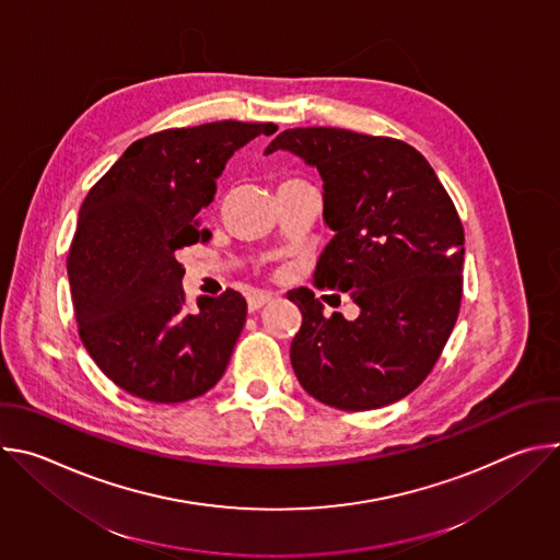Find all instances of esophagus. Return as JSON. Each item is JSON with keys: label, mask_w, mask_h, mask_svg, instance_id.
Masks as SVG:
<instances>
[{"label": "esophagus", "mask_w": 560, "mask_h": 560, "mask_svg": "<svg viewBox=\"0 0 560 560\" xmlns=\"http://www.w3.org/2000/svg\"><path fill=\"white\" fill-rule=\"evenodd\" d=\"M272 301V294L270 292H253L248 296V310L255 312V310H261L266 303Z\"/></svg>", "instance_id": "1"}]
</instances>
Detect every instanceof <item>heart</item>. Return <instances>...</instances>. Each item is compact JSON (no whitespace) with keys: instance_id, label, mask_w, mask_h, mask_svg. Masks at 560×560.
<instances>
[{"instance_id":"heart-1","label":"heart","mask_w":560,"mask_h":560,"mask_svg":"<svg viewBox=\"0 0 560 560\" xmlns=\"http://www.w3.org/2000/svg\"><path fill=\"white\" fill-rule=\"evenodd\" d=\"M288 182H292V179H288Z\"/></svg>"}]
</instances>
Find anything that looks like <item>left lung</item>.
Segmentation results:
<instances>
[{
	"label": "left lung",
	"instance_id": "1",
	"mask_svg": "<svg viewBox=\"0 0 560 560\" xmlns=\"http://www.w3.org/2000/svg\"><path fill=\"white\" fill-rule=\"evenodd\" d=\"M290 150L324 179V219L335 230L314 285L348 292L354 322L324 314L312 290L290 361L303 389L330 408L363 412L419 387L439 361L463 296L465 232L425 156L410 143L346 128H288L266 154ZM326 301V296H324Z\"/></svg>",
	"mask_w": 560,
	"mask_h": 560
}]
</instances>
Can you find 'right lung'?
I'll list each match as a JSON object with an SVG mask.
<instances>
[{
	"label": "right lung",
	"instance_id": "obj_1",
	"mask_svg": "<svg viewBox=\"0 0 560 560\" xmlns=\"http://www.w3.org/2000/svg\"><path fill=\"white\" fill-rule=\"evenodd\" d=\"M275 124L212 121L137 139L91 188L68 250L77 330L100 370L152 404H184L223 376L246 324L228 288L190 310L179 250L201 225L225 162Z\"/></svg>",
	"mask_w": 560,
	"mask_h": 560
}]
</instances>
